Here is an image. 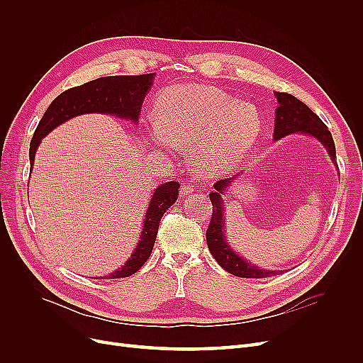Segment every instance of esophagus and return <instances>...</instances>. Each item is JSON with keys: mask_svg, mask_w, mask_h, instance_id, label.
Wrapping results in <instances>:
<instances>
[{"mask_svg": "<svg viewBox=\"0 0 363 363\" xmlns=\"http://www.w3.org/2000/svg\"><path fill=\"white\" fill-rule=\"evenodd\" d=\"M194 191L193 189V186H189V185H182L181 186V189H179V197H185V196H188V194H191Z\"/></svg>", "mask_w": 363, "mask_h": 363, "instance_id": "obj_1", "label": "esophagus"}]
</instances>
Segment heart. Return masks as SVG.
<instances>
[{"mask_svg":"<svg viewBox=\"0 0 363 363\" xmlns=\"http://www.w3.org/2000/svg\"><path fill=\"white\" fill-rule=\"evenodd\" d=\"M263 128L259 108L238 103L211 85H177L164 89L156 104L151 135L159 145L189 150L201 178L231 169L257 141Z\"/></svg>","mask_w":363,"mask_h":363,"instance_id":"obj_1","label":"heart"}]
</instances>
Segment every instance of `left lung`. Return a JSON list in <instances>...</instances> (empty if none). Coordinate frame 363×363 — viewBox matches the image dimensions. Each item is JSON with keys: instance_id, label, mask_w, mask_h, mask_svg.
Returning a JSON list of instances; mask_svg holds the SVG:
<instances>
[{"instance_id": "obj_1", "label": "left lung", "mask_w": 363, "mask_h": 363, "mask_svg": "<svg viewBox=\"0 0 363 363\" xmlns=\"http://www.w3.org/2000/svg\"><path fill=\"white\" fill-rule=\"evenodd\" d=\"M278 100V107L275 110V129H274V140L278 141L284 137L291 135V133H303L316 138L323 147L327 148L328 155L335 164V145L331 132L327 125L323 123L319 116L306 106L301 103L294 95L287 92H275ZM241 175L238 172L233 178L220 179L215 184V191L208 194L213 206V215L211 225L206 231L207 247L211 250L215 260L222 266L225 271L240 277V278H268L274 275H279L284 271H271V269H260L252 262L245 260L240 255H237L233 247L230 245L225 235V208L222 196L226 194L228 186Z\"/></svg>"}]
</instances>
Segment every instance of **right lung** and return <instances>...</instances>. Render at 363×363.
I'll use <instances>...</instances> for the list:
<instances>
[{
  "instance_id": "add662e5",
  "label": "right lung",
  "mask_w": 363,
  "mask_h": 363,
  "mask_svg": "<svg viewBox=\"0 0 363 363\" xmlns=\"http://www.w3.org/2000/svg\"><path fill=\"white\" fill-rule=\"evenodd\" d=\"M155 76L156 73L138 76H106V78H99L62 92L50 104L35 129L29 148L30 166L33 167L35 152L38 145L41 144V140L47 137L54 128L74 116H81V114L86 113H103L137 123L143 101L152 85V81H155ZM178 189L179 184L174 181L162 184L155 189L147 207L143 231L135 250L125 264L104 278L116 279L130 277L147 262L157 237L160 219L167 208L177 201Z\"/></svg>"
}]
</instances>
